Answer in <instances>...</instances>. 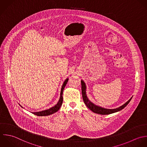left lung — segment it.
<instances>
[{
	"mask_svg": "<svg viewBox=\"0 0 147 147\" xmlns=\"http://www.w3.org/2000/svg\"><path fill=\"white\" fill-rule=\"evenodd\" d=\"M81 90H82V98L84 100V102L85 104L86 105V107L90 109L93 112L102 115H109L112 113H114L117 112H119L123 109L132 100L133 96L127 101L123 105L120 106V107H118L115 109H107L103 107H101L100 106L97 105L93 103L88 98V96L86 94V85L85 83V82L81 80Z\"/></svg>",
	"mask_w": 147,
	"mask_h": 147,
	"instance_id": "left-lung-1",
	"label": "left lung"
}]
</instances>
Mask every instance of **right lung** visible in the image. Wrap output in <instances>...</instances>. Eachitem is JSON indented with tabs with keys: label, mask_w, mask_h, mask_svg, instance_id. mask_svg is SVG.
<instances>
[{
	"label": "right lung",
	"mask_w": 147,
	"mask_h": 147,
	"mask_svg": "<svg viewBox=\"0 0 147 147\" xmlns=\"http://www.w3.org/2000/svg\"><path fill=\"white\" fill-rule=\"evenodd\" d=\"M69 80V78H66L65 81L63 82L62 85V87H61V93H60V97H59V99L58 100V101L57 102V104H55L54 107H51L49 109H46V110H43V111H39V112H31L32 113V114L36 115V116H49L50 115H52L55 112H57V111H59V109H60L62 104V102H63V97H62V95H63V89L66 85V84L67 83V81ZM19 105L22 108L24 109V108L20 105L19 104Z\"/></svg>",
	"instance_id": "obj_1"
}]
</instances>
